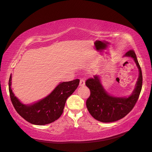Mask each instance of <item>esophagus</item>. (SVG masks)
Wrapping results in <instances>:
<instances>
[{"mask_svg":"<svg viewBox=\"0 0 152 152\" xmlns=\"http://www.w3.org/2000/svg\"><path fill=\"white\" fill-rule=\"evenodd\" d=\"M80 86H84L85 85V80L84 79H81L80 80Z\"/></svg>","mask_w":152,"mask_h":152,"instance_id":"esophagus-1","label":"esophagus"}]
</instances>
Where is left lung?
Masks as SVG:
<instances>
[{
    "label": "left lung",
    "instance_id": "8db88e82",
    "mask_svg": "<svg viewBox=\"0 0 152 152\" xmlns=\"http://www.w3.org/2000/svg\"><path fill=\"white\" fill-rule=\"evenodd\" d=\"M124 56L134 59L140 72L135 89L128 98L114 97L109 95L101 84L98 75L89 78L86 82V85L91 92L86 101L87 108L91 115L98 121L112 122L120 120L131 111L139 98L142 83L141 67L134 50H129Z\"/></svg>",
    "mask_w": 152,
    "mask_h": 152
}]
</instances>
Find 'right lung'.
I'll use <instances>...</instances> for the list:
<instances>
[{"label":"right lung","mask_w":152,"mask_h":152,"mask_svg":"<svg viewBox=\"0 0 152 152\" xmlns=\"http://www.w3.org/2000/svg\"><path fill=\"white\" fill-rule=\"evenodd\" d=\"M11 75L9 80V91L11 102L16 112L25 120L35 125L48 124L60 117L67 98L77 88L79 79L61 82L47 97L33 104L21 103L11 89Z\"/></svg>","instance_id":"obj_1"}]
</instances>
